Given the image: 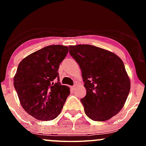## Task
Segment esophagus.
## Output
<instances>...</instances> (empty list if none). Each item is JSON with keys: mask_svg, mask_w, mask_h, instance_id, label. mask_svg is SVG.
<instances>
[{"mask_svg": "<svg viewBox=\"0 0 146 146\" xmlns=\"http://www.w3.org/2000/svg\"><path fill=\"white\" fill-rule=\"evenodd\" d=\"M76 85H73V86L70 87V88H71L72 90H74L75 88H76Z\"/></svg>", "mask_w": 146, "mask_h": 146, "instance_id": "1", "label": "esophagus"}]
</instances>
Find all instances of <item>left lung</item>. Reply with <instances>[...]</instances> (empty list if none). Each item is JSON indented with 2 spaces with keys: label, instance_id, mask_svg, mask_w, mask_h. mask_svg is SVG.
<instances>
[{
  "label": "left lung",
  "instance_id": "8db88e82",
  "mask_svg": "<svg viewBox=\"0 0 146 146\" xmlns=\"http://www.w3.org/2000/svg\"><path fill=\"white\" fill-rule=\"evenodd\" d=\"M70 55L82 71L86 95L80 100L90 119L104 121L124 105L130 80L120 58L110 51L88 44L69 46Z\"/></svg>",
  "mask_w": 146,
  "mask_h": 146
}]
</instances>
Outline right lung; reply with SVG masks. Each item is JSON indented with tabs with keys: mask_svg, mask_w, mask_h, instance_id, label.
<instances>
[{
	"mask_svg": "<svg viewBox=\"0 0 146 146\" xmlns=\"http://www.w3.org/2000/svg\"><path fill=\"white\" fill-rule=\"evenodd\" d=\"M68 52L66 46H47L18 65L13 82L15 89L23 109L38 120L56 118L70 95L68 87L60 82L58 73Z\"/></svg>",
	"mask_w": 146,
	"mask_h": 146,
	"instance_id": "1",
	"label": "right lung"
}]
</instances>
